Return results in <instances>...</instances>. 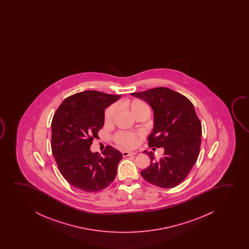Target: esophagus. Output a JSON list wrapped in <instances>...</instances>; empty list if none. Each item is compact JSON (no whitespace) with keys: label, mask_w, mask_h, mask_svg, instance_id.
Wrapping results in <instances>:
<instances>
[{"label":"esophagus","mask_w":249,"mask_h":249,"mask_svg":"<svg viewBox=\"0 0 249 249\" xmlns=\"http://www.w3.org/2000/svg\"><path fill=\"white\" fill-rule=\"evenodd\" d=\"M137 152H135V151H126V150H125L123 152V157H128V156H135Z\"/></svg>","instance_id":"1"}]
</instances>
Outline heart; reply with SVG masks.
<instances>
[{
    "mask_svg": "<svg viewBox=\"0 0 249 249\" xmlns=\"http://www.w3.org/2000/svg\"><path fill=\"white\" fill-rule=\"evenodd\" d=\"M121 106H123L124 109H128L135 116L143 114L148 116L150 115V106L141 99H125L122 102ZM116 106H110L107 108L105 112V122L106 123L112 122L113 116L116 112ZM135 137L136 136L132 133H119L116 135V140L117 143L123 146L132 148L136 144Z\"/></svg>",
    "mask_w": 249,
    "mask_h": 249,
    "instance_id": "1",
    "label": "heart"
}]
</instances>
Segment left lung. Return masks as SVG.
Here are the masks:
<instances>
[{
    "mask_svg": "<svg viewBox=\"0 0 249 249\" xmlns=\"http://www.w3.org/2000/svg\"><path fill=\"white\" fill-rule=\"evenodd\" d=\"M131 94L153 109L149 146L164 148L160 159L151 151H143L150 157V164L141 175L158 187H175L187 177L200 152L201 124L193 104L179 92L162 87Z\"/></svg>",
    "mask_w": 249,
    "mask_h": 249,
    "instance_id": "left-lung-1",
    "label": "left lung"
}]
</instances>
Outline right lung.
I'll return each mask as SVG.
<instances>
[{"mask_svg":"<svg viewBox=\"0 0 249 249\" xmlns=\"http://www.w3.org/2000/svg\"><path fill=\"white\" fill-rule=\"evenodd\" d=\"M121 95L89 90L62 102L52 121V152L69 184L85 192L108 187L116 176L123 154L107 146L100 156L90 146L105 123V109Z\"/></svg>","mask_w":249,"mask_h":249,"instance_id":"add662e5","label":"right lung"}]
</instances>
